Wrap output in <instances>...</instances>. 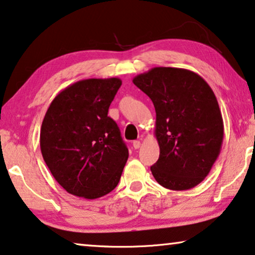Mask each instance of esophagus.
<instances>
[{"mask_svg": "<svg viewBox=\"0 0 255 255\" xmlns=\"http://www.w3.org/2000/svg\"><path fill=\"white\" fill-rule=\"evenodd\" d=\"M132 146H134V149H138L139 146H141V142H139V141H134V142H132Z\"/></svg>", "mask_w": 255, "mask_h": 255, "instance_id": "1", "label": "esophagus"}]
</instances>
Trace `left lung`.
Returning a JSON list of instances; mask_svg holds the SVG:
<instances>
[{"instance_id": "8db88e82", "label": "left lung", "mask_w": 255, "mask_h": 255, "mask_svg": "<svg viewBox=\"0 0 255 255\" xmlns=\"http://www.w3.org/2000/svg\"><path fill=\"white\" fill-rule=\"evenodd\" d=\"M152 100L159 158L150 167L163 187L185 191L209 174L224 137L222 113L214 91L196 73L156 67L132 80Z\"/></svg>"}]
</instances>
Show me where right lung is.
I'll use <instances>...</instances> for the list:
<instances>
[{
	"instance_id": "1",
	"label": "right lung",
	"mask_w": 255,
	"mask_h": 255,
	"mask_svg": "<svg viewBox=\"0 0 255 255\" xmlns=\"http://www.w3.org/2000/svg\"><path fill=\"white\" fill-rule=\"evenodd\" d=\"M120 78H88L69 85L49 105L40 129L42 157L68 193L93 200L112 192L128 149L109 107Z\"/></svg>"
}]
</instances>
